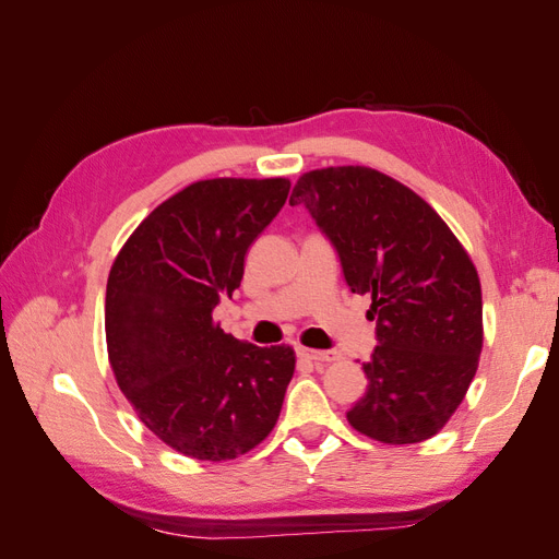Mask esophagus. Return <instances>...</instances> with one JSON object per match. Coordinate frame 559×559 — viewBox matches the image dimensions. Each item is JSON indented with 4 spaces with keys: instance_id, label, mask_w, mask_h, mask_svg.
<instances>
[{
    "instance_id": "obj_1",
    "label": "esophagus",
    "mask_w": 559,
    "mask_h": 559,
    "mask_svg": "<svg viewBox=\"0 0 559 559\" xmlns=\"http://www.w3.org/2000/svg\"><path fill=\"white\" fill-rule=\"evenodd\" d=\"M298 354L302 359L314 361V364H329L337 359V352H321V349H308V347H300Z\"/></svg>"
}]
</instances>
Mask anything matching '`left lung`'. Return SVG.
<instances>
[{
	"mask_svg": "<svg viewBox=\"0 0 559 559\" xmlns=\"http://www.w3.org/2000/svg\"><path fill=\"white\" fill-rule=\"evenodd\" d=\"M289 205L306 207L333 245L349 292L373 298L378 345L349 425L392 445L427 441L462 403L483 349L468 253L425 200L370 167L302 175Z\"/></svg>",
	"mask_w": 559,
	"mask_h": 559,
	"instance_id": "1",
	"label": "left lung"
}]
</instances>
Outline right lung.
<instances>
[{"label":"right lung","mask_w":559,"mask_h":559,"mask_svg":"<svg viewBox=\"0 0 559 559\" xmlns=\"http://www.w3.org/2000/svg\"><path fill=\"white\" fill-rule=\"evenodd\" d=\"M286 179H207L165 200L118 253L105 300L114 376L163 443L195 460L249 452L273 431L296 357L212 321L253 240L284 207Z\"/></svg>","instance_id":"obj_1"}]
</instances>
